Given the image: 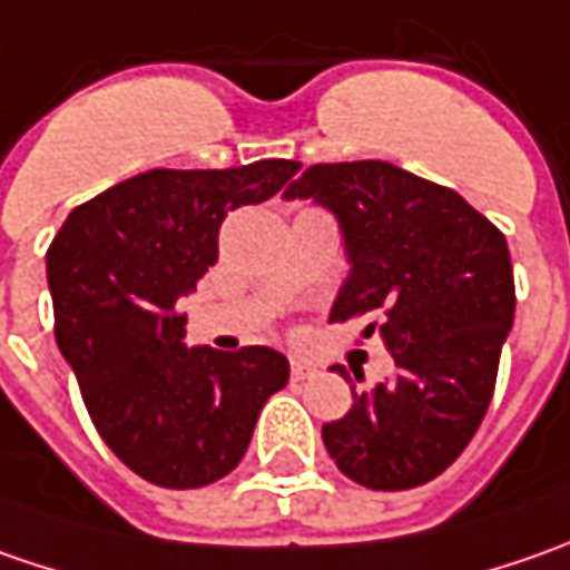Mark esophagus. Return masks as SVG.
I'll return each mask as SVG.
<instances>
[{
  "instance_id": "esophagus-1",
  "label": "esophagus",
  "mask_w": 570,
  "mask_h": 570,
  "mask_svg": "<svg viewBox=\"0 0 570 570\" xmlns=\"http://www.w3.org/2000/svg\"><path fill=\"white\" fill-rule=\"evenodd\" d=\"M317 374V367L307 362H301V358H292V381H311Z\"/></svg>"
}]
</instances>
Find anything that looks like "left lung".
Instances as JSON below:
<instances>
[{"mask_svg":"<svg viewBox=\"0 0 570 570\" xmlns=\"http://www.w3.org/2000/svg\"><path fill=\"white\" fill-rule=\"evenodd\" d=\"M340 218L352 273L330 320L377 314L396 374L352 396L323 444L374 492L425 485L466 450L492 403L514 323L504 234L450 187L386 161L314 165L285 189ZM348 381L345 367H333Z\"/></svg>","mask_w":570,"mask_h":570,"instance_id":"8db88e82","label":"left lung"}]
</instances>
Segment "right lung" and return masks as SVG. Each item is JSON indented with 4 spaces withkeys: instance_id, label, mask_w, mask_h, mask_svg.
<instances>
[{
    "instance_id": "1",
    "label": "right lung",
    "mask_w": 570,
    "mask_h": 570,
    "mask_svg": "<svg viewBox=\"0 0 570 570\" xmlns=\"http://www.w3.org/2000/svg\"><path fill=\"white\" fill-rule=\"evenodd\" d=\"M297 167H155L72 208L47 250L56 345L104 444L151 485L225 479L288 383V358L266 345L187 348L177 304L218 259L228 212L266 203Z\"/></svg>"
}]
</instances>
